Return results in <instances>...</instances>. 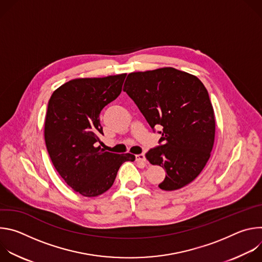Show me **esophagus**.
<instances>
[{"mask_svg": "<svg viewBox=\"0 0 262 262\" xmlns=\"http://www.w3.org/2000/svg\"><path fill=\"white\" fill-rule=\"evenodd\" d=\"M136 161H137V162H140V163H142V164H145V163H146L145 156H144L143 154L137 155V156H136Z\"/></svg>", "mask_w": 262, "mask_h": 262, "instance_id": "34e87169", "label": "esophagus"}]
</instances>
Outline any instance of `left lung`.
Segmentation results:
<instances>
[{
    "label": "left lung",
    "mask_w": 262,
    "mask_h": 262,
    "mask_svg": "<svg viewBox=\"0 0 262 262\" xmlns=\"http://www.w3.org/2000/svg\"><path fill=\"white\" fill-rule=\"evenodd\" d=\"M123 91L151 126L162 127L160 146L145 157L166 171L159 184L174 191L192 182L210 158L215 121L208 92L192 74L172 67L129 73Z\"/></svg>",
    "instance_id": "obj_1"
}]
</instances>
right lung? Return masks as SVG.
<instances>
[{
  "label": "right lung",
  "instance_id": "1",
  "mask_svg": "<svg viewBox=\"0 0 262 262\" xmlns=\"http://www.w3.org/2000/svg\"><path fill=\"white\" fill-rule=\"evenodd\" d=\"M126 73L105 78L76 79L52 94L45 123V140L52 163L72 190L96 197L114 183L120 166L135 161L97 145L103 135L99 114L122 90Z\"/></svg>",
  "mask_w": 262,
  "mask_h": 262
}]
</instances>
